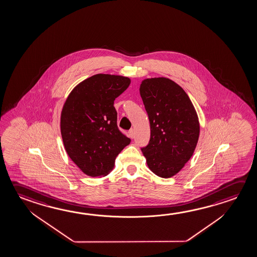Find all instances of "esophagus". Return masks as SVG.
<instances>
[{"instance_id":"34e87169","label":"esophagus","mask_w":257,"mask_h":257,"mask_svg":"<svg viewBox=\"0 0 257 257\" xmlns=\"http://www.w3.org/2000/svg\"><path fill=\"white\" fill-rule=\"evenodd\" d=\"M128 134H129V137L132 138V139H134V137H135V130L134 129H131L128 132Z\"/></svg>"}]
</instances>
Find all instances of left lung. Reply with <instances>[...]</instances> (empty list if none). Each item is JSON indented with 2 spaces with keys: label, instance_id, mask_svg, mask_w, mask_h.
<instances>
[{
  "label": "left lung",
  "instance_id": "1",
  "mask_svg": "<svg viewBox=\"0 0 257 257\" xmlns=\"http://www.w3.org/2000/svg\"><path fill=\"white\" fill-rule=\"evenodd\" d=\"M140 94L151 126V139L142 152L152 172L169 178L195 150L200 133L196 111L185 90L167 78L143 80Z\"/></svg>",
  "mask_w": 257,
  "mask_h": 257
}]
</instances>
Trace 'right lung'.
Returning <instances> with one entry per match:
<instances>
[{"label": "right lung", "mask_w": 257, "mask_h": 257, "mask_svg": "<svg viewBox=\"0 0 257 257\" xmlns=\"http://www.w3.org/2000/svg\"><path fill=\"white\" fill-rule=\"evenodd\" d=\"M127 77L96 74L73 88L63 105L61 133L67 154L82 172L101 177L131 143L117 126L114 101L129 85Z\"/></svg>", "instance_id": "obj_1"}]
</instances>
